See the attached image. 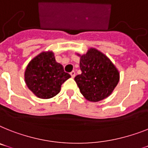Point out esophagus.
<instances>
[{
    "label": "esophagus",
    "mask_w": 148,
    "mask_h": 148,
    "mask_svg": "<svg viewBox=\"0 0 148 148\" xmlns=\"http://www.w3.org/2000/svg\"><path fill=\"white\" fill-rule=\"evenodd\" d=\"M70 75H71L72 78H74V77L75 76V71H72L71 73H70Z\"/></svg>",
    "instance_id": "34e87169"
}]
</instances>
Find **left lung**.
I'll use <instances>...</instances> for the list:
<instances>
[{
  "instance_id": "left-lung-1",
  "label": "left lung",
  "mask_w": 148,
  "mask_h": 148,
  "mask_svg": "<svg viewBox=\"0 0 148 148\" xmlns=\"http://www.w3.org/2000/svg\"><path fill=\"white\" fill-rule=\"evenodd\" d=\"M82 73L75 81L82 95L91 102H97L111 95L119 81V73L110 60L95 48L80 55Z\"/></svg>"
}]
</instances>
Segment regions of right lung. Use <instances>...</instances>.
Instances as JSON below:
<instances>
[{
  "label": "right lung",
  "instance_id": "obj_1",
  "mask_svg": "<svg viewBox=\"0 0 148 148\" xmlns=\"http://www.w3.org/2000/svg\"><path fill=\"white\" fill-rule=\"evenodd\" d=\"M70 77L56 61L52 51H44L34 57L25 71V84L35 96L41 99L56 96L62 84Z\"/></svg>",
  "mask_w": 148,
  "mask_h": 148
}]
</instances>
